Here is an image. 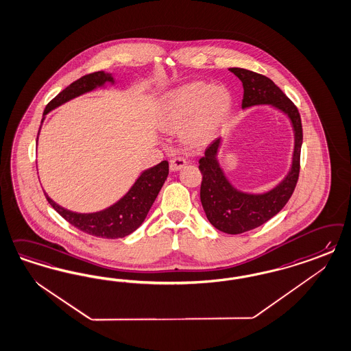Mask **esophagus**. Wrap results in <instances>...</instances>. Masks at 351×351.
<instances>
[{"label": "esophagus", "instance_id": "1", "mask_svg": "<svg viewBox=\"0 0 351 351\" xmlns=\"http://www.w3.org/2000/svg\"><path fill=\"white\" fill-rule=\"evenodd\" d=\"M186 164H187L186 158L177 156V158H174L170 161V170H171V171H178V170L182 169Z\"/></svg>", "mask_w": 351, "mask_h": 351}]
</instances>
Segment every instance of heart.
Listing matches in <instances>:
<instances>
[{
	"mask_svg": "<svg viewBox=\"0 0 351 351\" xmlns=\"http://www.w3.org/2000/svg\"><path fill=\"white\" fill-rule=\"evenodd\" d=\"M232 107L231 93L223 85L191 81L169 91L160 108L162 132H182L189 146H200L213 136Z\"/></svg>",
	"mask_w": 351,
	"mask_h": 351,
	"instance_id": "obj_1",
	"label": "heart"
}]
</instances>
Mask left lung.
I'll return each instance as SVG.
<instances>
[{
	"label": "left lung",
	"mask_w": 351,
	"mask_h": 351,
	"mask_svg": "<svg viewBox=\"0 0 351 351\" xmlns=\"http://www.w3.org/2000/svg\"><path fill=\"white\" fill-rule=\"evenodd\" d=\"M243 82L241 108L267 104L283 112L291 121L294 133L292 162L282 181L265 193H245L227 178L218 161V152L223 136H218L206 147L199 160L203 174L200 200L208 221L226 234L237 235L263 225L278 215L288 203L300 173V155L302 146V124L297 107L272 80L244 68H228Z\"/></svg>",
	"instance_id": "left-lung-1"
}]
</instances>
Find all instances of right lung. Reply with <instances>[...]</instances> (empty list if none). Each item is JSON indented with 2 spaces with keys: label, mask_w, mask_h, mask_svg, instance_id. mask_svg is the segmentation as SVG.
Masks as SVG:
<instances>
[{
  "label": "right lung",
  "mask_w": 351,
  "mask_h": 351,
  "mask_svg": "<svg viewBox=\"0 0 351 351\" xmlns=\"http://www.w3.org/2000/svg\"><path fill=\"white\" fill-rule=\"evenodd\" d=\"M106 84L114 85L112 73L99 71L90 75H85L81 79L72 82L57 97L49 102L44 111V117L41 125L45 120V116L59 106L69 102L73 98H77L82 94L97 90L99 88H106ZM41 129V126H40ZM40 134V130H38ZM38 139V136H37ZM169 174V162L167 160L161 161L158 165L146 169L141 173L134 184L129 191L116 203L95 213H77L68 210L60 206L49 197L45 193L49 204L62 215L72 226L86 232L93 237L104 239L124 238L134 232L138 227L143 223L148 212L158 197V193L167 181Z\"/></svg>",
  "instance_id": "right-lung-1"
}]
</instances>
